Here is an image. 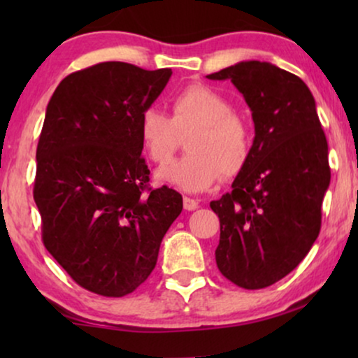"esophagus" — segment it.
<instances>
[{
  "instance_id": "1",
  "label": "esophagus",
  "mask_w": 358,
  "mask_h": 358,
  "mask_svg": "<svg viewBox=\"0 0 358 358\" xmlns=\"http://www.w3.org/2000/svg\"><path fill=\"white\" fill-rule=\"evenodd\" d=\"M182 203H184V208H185V210H189V212H192V210L199 208V200H195V199L184 197Z\"/></svg>"
}]
</instances>
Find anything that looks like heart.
Masks as SVG:
<instances>
[{
  "label": "heart",
  "mask_w": 358,
  "mask_h": 358,
  "mask_svg": "<svg viewBox=\"0 0 358 358\" xmlns=\"http://www.w3.org/2000/svg\"><path fill=\"white\" fill-rule=\"evenodd\" d=\"M168 117L150 107L141 112L138 135L148 158L156 164L173 159L179 135L192 131L187 141L190 155L158 171V179L184 192H203L220 176L238 174L251 156V130L233 106L213 87L192 85L171 101Z\"/></svg>",
  "instance_id": "b5f03b06"
}]
</instances>
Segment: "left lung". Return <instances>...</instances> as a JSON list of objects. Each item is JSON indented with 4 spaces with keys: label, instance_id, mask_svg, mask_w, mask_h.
Instances as JSON below:
<instances>
[{
    "label": "left lung",
    "instance_id": "obj_1",
    "mask_svg": "<svg viewBox=\"0 0 358 358\" xmlns=\"http://www.w3.org/2000/svg\"><path fill=\"white\" fill-rule=\"evenodd\" d=\"M207 78L236 86L256 131L233 190L210 202L220 218L215 259L238 287L266 288L288 275L320 234L331 182L326 135L315 97L293 73L251 60Z\"/></svg>",
    "mask_w": 358,
    "mask_h": 358
}]
</instances>
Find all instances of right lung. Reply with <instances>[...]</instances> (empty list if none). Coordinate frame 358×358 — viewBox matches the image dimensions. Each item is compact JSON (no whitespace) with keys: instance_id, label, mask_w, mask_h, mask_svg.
Masks as SVG:
<instances>
[{"instance_id":"right-lung-1","label":"right lung","mask_w":358,"mask_h":358,"mask_svg":"<svg viewBox=\"0 0 358 358\" xmlns=\"http://www.w3.org/2000/svg\"><path fill=\"white\" fill-rule=\"evenodd\" d=\"M171 75L97 63L68 75L47 106L34 182L42 239L68 275L97 295L136 290L182 212L179 192L148 187L138 135L141 112Z\"/></svg>"}]
</instances>
